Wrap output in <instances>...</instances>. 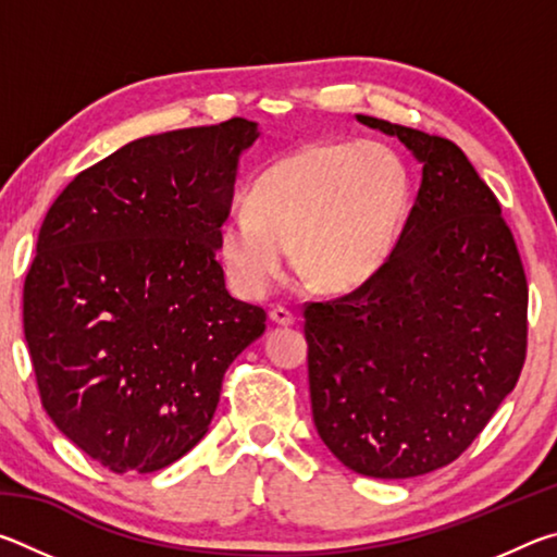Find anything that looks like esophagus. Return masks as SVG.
<instances>
[{"instance_id": "obj_1", "label": "esophagus", "mask_w": 557, "mask_h": 557, "mask_svg": "<svg viewBox=\"0 0 557 557\" xmlns=\"http://www.w3.org/2000/svg\"><path fill=\"white\" fill-rule=\"evenodd\" d=\"M270 319L275 324H280V326H292V324H295V314H292L289 309H285V307H272L270 309Z\"/></svg>"}]
</instances>
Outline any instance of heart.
Returning a JSON list of instances; mask_svg holds the SVG:
<instances>
[{"instance_id":"b5f03b06","label":"heart","mask_w":557,"mask_h":557,"mask_svg":"<svg viewBox=\"0 0 557 557\" xmlns=\"http://www.w3.org/2000/svg\"><path fill=\"white\" fill-rule=\"evenodd\" d=\"M408 201V176L381 143H314L280 159L250 186L248 209L219 225L231 285L258 299L277 285L292 250L297 275L319 292H346L388 258Z\"/></svg>"}]
</instances>
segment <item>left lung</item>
<instances>
[{
  "instance_id": "1",
  "label": "left lung",
  "mask_w": 557,
  "mask_h": 557,
  "mask_svg": "<svg viewBox=\"0 0 557 557\" xmlns=\"http://www.w3.org/2000/svg\"><path fill=\"white\" fill-rule=\"evenodd\" d=\"M422 164L388 260L332 301H307L319 437L356 474L447 467L486 428L525 361L528 285L502 206L445 137L356 115Z\"/></svg>"
}]
</instances>
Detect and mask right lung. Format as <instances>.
I'll use <instances>...</instances> for the list:
<instances>
[{"instance_id": "add662e5", "label": "right lung", "mask_w": 557, "mask_h": 557, "mask_svg": "<svg viewBox=\"0 0 557 557\" xmlns=\"http://www.w3.org/2000/svg\"><path fill=\"white\" fill-rule=\"evenodd\" d=\"M258 122L135 139L46 213L24 282L41 405L115 474L164 469L209 432L223 373L265 332L228 295L219 225Z\"/></svg>"}]
</instances>
